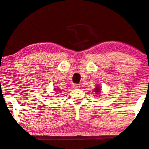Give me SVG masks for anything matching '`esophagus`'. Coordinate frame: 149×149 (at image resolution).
<instances>
[{
    "label": "esophagus",
    "mask_w": 149,
    "mask_h": 149,
    "mask_svg": "<svg viewBox=\"0 0 149 149\" xmlns=\"http://www.w3.org/2000/svg\"><path fill=\"white\" fill-rule=\"evenodd\" d=\"M73 88L74 89H79V87H80V86H79V84H74L73 85Z\"/></svg>",
    "instance_id": "obj_1"
}]
</instances>
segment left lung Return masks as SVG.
I'll return each mask as SVG.
<instances>
[{"label":"left lung","instance_id":"8db88e82","mask_svg":"<svg viewBox=\"0 0 149 149\" xmlns=\"http://www.w3.org/2000/svg\"><path fill=\"white\" fill-rule=\"evenodd\" d=\"M94 91H95V92L96 95H100V94L101 93V87L99 86V85H97L96 87L95 88V89H94Z\"/></svg>","mask_w":149,"mask_h":149}]
</instances>
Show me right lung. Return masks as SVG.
<instances>
[{
    "label": "right lung",
    "mask_w": 149,
    "mask_h": 149,
    "mask_svg": "<svg viewBox=\"0 0 149 149\" xmlns=\"http://www.w3.org/2000/svg\"><path fill=\"white\" fill-rule=\"evenodd\" d=\"M54 91L56 92L55 93H58V94L61 93V92H62V90H61V89H58V88H57V87H54Z\"/></svg>",
    "instance_id": "right-lung-1"
}]
</instances>
